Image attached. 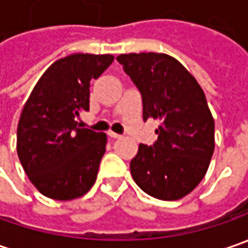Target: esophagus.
<instances>
[{
  "mask_svg": "<svg viewBox=\"0 0 248 248\" xmlns=\"http://www.w3.org/2000/svg\"><path fill=\"white\" fill-rule=\"evenodd\" d=\"M108 135H109L110 138H113V139L121 138V135H120V134H116V132H113V131H109V132H108Z\"/></svg>",
  "mask_w": 248,
  "mask_h": 248,
  "instance_id": "obj_1",
  "label": "esophagus"
}]
</instances>
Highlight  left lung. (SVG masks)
<instances>
[{"mask_svg":"<svg viewBox=\"0 0 248 248\" xmlns=\"http://www.w3.org/2000/svg\"><path fill=\"white\" fill-rule=\"evenodd\" d=\"M142 95L143 120L156 119L157 140L140 143L131 160V175L148 195L178 200L204 178L214 153V119L196 78L166 53L117 56Z\"/></svg>","mask_w":248,"mask_h":248,"instance_id":"8db88e82","label":"left lung"}]
</instances>
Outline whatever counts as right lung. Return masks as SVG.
Returning <instances> with one entry per match:
<instances>
[{
  "instance_id": "obj_1",
  "label": "right lung",
  "mask_w": 248,
  "mask_h": 248,
  "mask_svg": "<svg viewBox=\"0 0 248 248\" xmlns=\"http://www.w3.org/2000/svg\"><path fill=\"white\" fill-rule=\"evenodd\" d=\"M113 55L73 53L52 63L35 84L17 124L16 150L38 192L53 200L81 197L96 181L106 134L78 128L90 110V82L113 62Z\"/></svg>"
}]
</instances>
